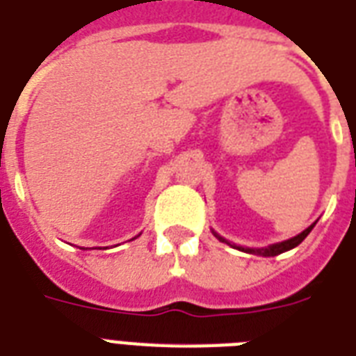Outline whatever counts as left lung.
Masks as SVG:
<instances>
[{"mask_svg":"<svg viewBox=\"0 0 356 356\" xmlns=\"http://www.w3.org/2000/svg\"><path fill=\"white\" fill-rule=\"evenodd\" d=\"M312 227H314V223H312V225H310V227H307V229H305L303 233H299L298 236L290 238V240H284V242L273 243V245H268V248H262V249H251V248H238V245H233V248L240 249V251H245V253L262 254V257H277V254L284 253V251H290V249L298 248L299 243L303 242L305 238L309 236V233H310V231H312ZM212 233H214V231H212ZM214 236H216L218 240H220V242H225V243H229L227 240H225V238H222V236H220V234H216V233H214ZM229 245H231V243H229Z\"/></svg>","mask_w":356,"mask_h":356,"instance_id":"1","label":"left lung"}]
</instances>
